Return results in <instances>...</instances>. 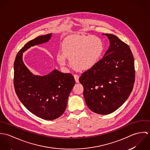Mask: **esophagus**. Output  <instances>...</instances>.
<instances>
[{
    "label": "esophagus",
    "instance_id": "1",
    "mask_svg": "<svg viewBox=\"0 0 150 150\" xmlns=\"http://www.w3.org/2000/svg\"><path fill=\"white\" fill-rule=\"evenodd\" d=\"M74 79H75V81L76 83H79V76L77 74H74Z\"/></svg>",
    "mask_w": 150,
    "mask_h": 150
}]
</instances>
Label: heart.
Listing matches in <instances>:
<instances>
[{
    "label": "heart",
    "instance_id": "heart-1",
    "mask_svg": "<svg viewBox=\"0 0 150 150\" xmlns=\"http://www.w3.org/2000/svg\"><path fill=\"white\" fill-rule=\"evenodd\" d=\"M104 43L95 36L72 35L64 39L62 51L57 54V61L61 66L67 64V58L71 66L77 70L86 71L99 61L103 51Z\"/></svg>",
    "mask_w": 150,
    "mask_h": 150
}]
</instances>
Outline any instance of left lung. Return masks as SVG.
<instances>
[{
	"label": "left lung",
	"instance_id": "1",
	"mask_svg": "<svg viewBox=\"0 0 150 150\" xmlns=\"http://www.w3.org/2000/svg\"><path fill=\"white\" fill-rule=\"evenodd\" d=\"M110 40L103 58L82 74L86 104L93 112L106 115L121 107L128 98L134 83V58L126 43L111 34H102Z\"/></svg>",
	"mask_w": 150,
	"mask_h": 150
}]
</instances>
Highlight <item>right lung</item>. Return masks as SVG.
Masks as SVG:
<instances>
[{"mask_svg":"<svg viewBox=\"0 0 150 150\" xmlns=\"http://www.w3.org/2000/svg\"><path fill=\"white\" fill-rule=\"evenodd\" d=\"M51 36L49 33L28 42L17 54L14 64V85L20 100L32 113L46 120L57 119L64 112L75 84L74 77L57 69L44 76L35 75L25 66L22 57L27 50L48 42Z\"/></svg>","mask_w":150,"mask_h":150,"instance_id":"obj_1","label":"right lung"}]
</instances>
